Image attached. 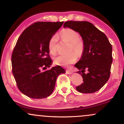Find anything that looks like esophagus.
Returning <instances> with one entry per match:
<instances>
[{
    "label": "esophagus",
    "mask_w": 124,
    "mask_h": 124,
    "mask_svg": "<svg viewBox=\"0 0 124 124\" xmlns=\"http://www.w3.org/2000/svg\"><path fill=\"white\" fill-rule=\"evenodd\" d=\"M66 71V73L68 74H72V73H73V71L71 70H67Z\"/></svg>",
    "instance_id": "esophagus-1"
}]
</instances>
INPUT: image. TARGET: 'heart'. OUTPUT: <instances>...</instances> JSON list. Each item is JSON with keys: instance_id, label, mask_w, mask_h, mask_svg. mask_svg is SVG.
Returning a JSON list of instances; mask_svg holds the SVG:
<instances>
[{"instance_id": "b5f03b06", "label": "heart", "mask_w": 124, "mask_h": 124, "mask_svg": "<svg viewBox=\"0 0 124 124\" xmlns=\"http://www.w3.org/2000/svg\"><path fill=\"white\" fill-rule=\"evenodd\" d=\"M60 36L63 41L71 43V51H74L78 55H80L84 50V44L80 40L78 33L73 29L66 28L62 29L60 32ZM58 37L53 35L50 39L48 43L49 52L51 54H54L57 51ZM77 60V55L74 53L68 55H59L54 58V62L57 65L62 66H67L73 64Z\"/></svg>"}]
</instances>
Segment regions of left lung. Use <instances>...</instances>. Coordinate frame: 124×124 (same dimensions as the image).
Instances as JSON below:
<instances>
[{
  "instance_id": "obj_1",
  "label": "left lung",
  "mask_w": 124,
  "mask_h": 124,
  "mask_svg": "<svg viewBox=\"0 0 124 124\" xmlns=\"http://www.w3.org/2000/svg\"><path fill=\"white\" fill-rule=\"evenodd\" d=\"M64 27L77 31L81 36L84 50L80 60L75 64L83 78V83L76 87L81 93L98 91L108 81L112 62V46L103 32L86 21H68ZM85 70L88 71L87 74Z\"/></svg>"
}]
</instances>
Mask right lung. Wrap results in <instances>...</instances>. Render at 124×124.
Returning a JSON list of instances; mask_svg holds the SVG:
<instances>
[{"label": "right lung", "instance_id": "add662e5", "mask_svg": "<svg viewBox=\"0 0 124 124\" xmlns=\"http://www.w3.org/2000/svg\"><path fill=\"white\" fill-rule=\"evenodd\" d=\"M63 23L36 22L18 39L12 55V73L18 88L30 98L41 99L51 95L58 76L66 73L60 66L46 70L52 64L48 41Z\"/></svg>", "mask_w": 124, "mask_h": 124}]
</instances>
